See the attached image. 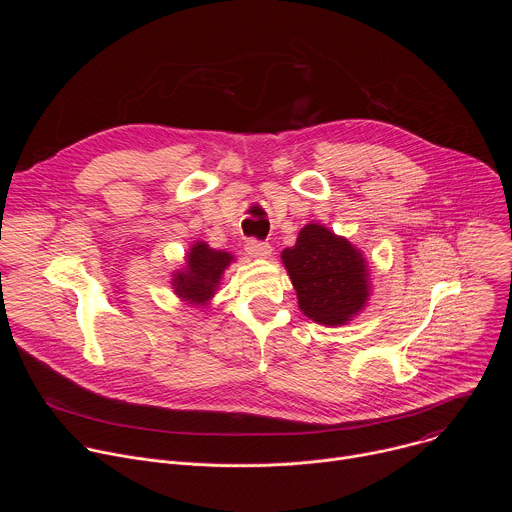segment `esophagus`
Instances as JSON below:
<instances>
[{
  "label": "esophagus",
  "instance_id": "1",
  "mask_svg": "<svg viewBox=\"0 0 512 512\" xmlns=\"http://www.w3.org/2000/svg\"><path fill=\"white\" fill-rule=\"evenodd\" d=\"M245 249H247V255H251V257H255V259H267V257H271V251H273L269 243H261V241H257V239L247 241Z\"/></svg>",
  "mask_w": 512,
  "mask_h": 512
}]
</instances>
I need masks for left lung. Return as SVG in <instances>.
I'll return each instance as SVG.
<instances>
[{
    "mask_svg": "<svg viewBox=\"0 0 512 512\" xmlns=\"http://www.w3.org/2000/svg\"><path fill=\"white\" fill-rule=\"evenodd\" d=\"M281 261L298 294L300 310L322 326L348 324L371 296L369 265L348 239L318 223L306 225Z\"/></svg>",
    "mask_w": 512,
    "mask_h": 512,
    "instance_id": "left-lung-1",
    "label": "left lung"
}]
</instances>
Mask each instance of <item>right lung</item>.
<instances>
[{
  "label": "right lung",
  "mask_w": 512,
  "mask_h": 512,
  "mask_svg": "<svg viewBox=\"0 0 512 512\" xmlns=\"http://www.w3.org/2000/svg\"><path fill=\"white\" fill-rule=\"evenodd\" d=\"M235 261L227 251L210 249L204 241H196L188 255L186 267L178 269L172 279L176 296L190 306L204 308L216 294V287L221 283L225 269Z\"/></svg>",
  "instance_id": "right-lung-1"
}]
</instances>
